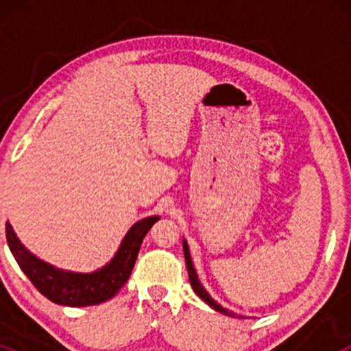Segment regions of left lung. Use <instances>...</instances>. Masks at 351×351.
<instances>
[{
	"instance_id": "left-lung-1",
	"label": "left lung",
	"mask_w": 351,
	"mask_h": 351,
	"mask_svg": "<svg viewBox=\"0 0 351 351\" xmlns=\"http://www.w3.org/2000/svg\"><path fill=\"white\" fill-rule=\"evenodd\" d=\"M183 252H184V261H186V267H188L189 284H191L193 291L196 292V295L201 297V299H203L204 302H206V304L209 305V307H213V308H215L216 312H221V313H224V315H228V317H234V318L237 317V318H243V315H237V313L231 312V310H228V308L221 307V305L217 304V302H215V299H211V295H209V293L206 292V289H204L203 285H201V282H199V279H198V276H196L195 265H193L191 256H189V249H188V244H186V241H183Z\"/></svg>"
}]
</instances>
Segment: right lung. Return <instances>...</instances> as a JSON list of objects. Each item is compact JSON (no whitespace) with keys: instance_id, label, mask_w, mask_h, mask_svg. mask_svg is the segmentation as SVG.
I'll return each instance as SVG.
<instances>
[{"instance_id":"obj_1","label":"right lung","mask_w":351,"mask_h":351,"mask_svg":"<svg viewBox=\"0 0 351 351\" xmlns=\"http://www.w3.org/2000/svg\"><path fill=\"white\" fill-rule=\"evenodd\" d=\"M158 219V216H150L135 223L110 263L90 274L60 271L38 259L16 237L10 223H6V239L16 263L44 297L59 305L87 307L112 299L123 287L135 265L143 237Z\"/></svg>"}]
</instances>
